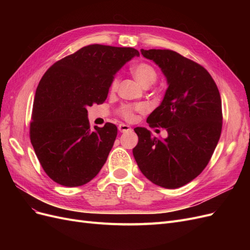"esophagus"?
<instances>
[{
  "label": "esophagus",
  "mask_w": 250,
  "mask_h": 250,
  "mask_svg": "<svg viewBox=\"0 0 250 250\" xmlns=\"http://www.w3.org/2000/svg\"><path fill=\"white\" fill-rule=\"evenodd\" d=\"M118 129H119L120 132H126V131H130L131 128H130V126H128V125L120 124V125L118 126Z\"/></svg>",
  "instance_id": "esophagus-1"
}]
</instances>
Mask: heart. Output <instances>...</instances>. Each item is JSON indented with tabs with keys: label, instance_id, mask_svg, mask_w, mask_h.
<instances>
[{
	"label": "heart",
	"instance_id": "1",
	"mask_svg": "<svg viewBox=\"0 0 250 250\" xmlns=\"http://www.w3.org/2000/svg\"><path fill=\"white\" fill-rule=\"evenodd\" d=\"M131 74L134 78L138 80L141 85L144 87H149L152 85L157 79V72L150 63L147 62H140L134 64L131 67ZM119 86V78L115 77L110 83V90L111 92H116ZM145 109L144 105L137 104V105H123L122 107L119 109V113L126 120H132L133 119V112L134 111H143Z\"/></svg>",
	"mask_w": 250,
	"mask_h": 250
}]
</instances>
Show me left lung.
I'll use <instances>...</instances> for the list:
<instances>
[{
  "label": "left lung",
  "mask_w": 250,
  "mask_h": 250,
  "mask_svg": "<svg viewBox=\"0 0 250 250\" xmlns=\"http://www.w3.org/2000/svg\"><path fill=\"white\" fill-rule=\"evenodd\" d=\"M141 53L160 66L167 79L164 99L147 123L165 128L168 137L152 138L147 128L137 127L139 142L133 156L151 183L180 188L207 167L220 139V94L209 73L193 60L171 50L142 49Z\"/></svg>",
  "instance_id": "left-lung-1"
}]
</instances>
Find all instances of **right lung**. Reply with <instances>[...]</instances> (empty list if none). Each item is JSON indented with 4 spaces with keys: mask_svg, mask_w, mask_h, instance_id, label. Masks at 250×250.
<instances>
[{
    "mask_svg": "<svg viewBox=\"0 0 250 250\" xmlns=\"http://www.w3.org/2000/svg\"><path fill=\"white\" fill-rule=\"evenodd\" d=\"M134 56L133 48L89 44L58 60L36 88L30 140L42 169L64 187L87 184L107 160L118 128L90 130L87 109L106 100L116 73Z\"/></svg>",
    "mask_w": 250,
    "mask_h": 250,
    "instance_id": "1",
    "label": "right lung"
}]
</instances>
